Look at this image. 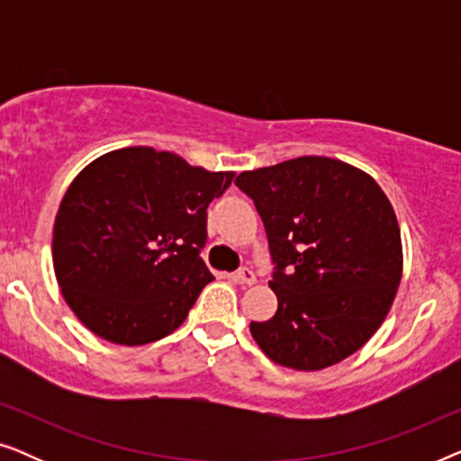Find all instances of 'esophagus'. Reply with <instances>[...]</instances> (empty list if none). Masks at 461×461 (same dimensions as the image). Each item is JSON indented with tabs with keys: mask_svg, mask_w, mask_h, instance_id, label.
Segmentation results:
<instances>
[{
	"mask_svg": "<svg viewBox=\"0 0 461 461\" xmlns=\"http://www.w3.org/2000/svg\"><path fill=\"white\" fill-rule=\"evenodd\" d=\"M232 279H235V283H239V285H254L256 275H254V270L241 268V270H237L235 275H232Z\"/></svg>",
	"mask_w": 461,
	"mask_h": 461,
	"instance_id": "34e87169",
	"label": "esophagus"
}]
</instances>
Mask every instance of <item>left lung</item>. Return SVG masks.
I'll use <instances>...</instances> for the list:
<instances>
[{
	"instance_id": "8db88e82",
	"label": "left lung",
	"mask_w": 461,
	"mask_h": 461,
	"mask_svg": "<svg viewBox=\"0 0 461 461\" xmlns=\"http://www.w3.org/2000/svg\"><path fill=\"white\" fill-rule=\"evenodd\" d=\"M267 229L279 306L249 331L270 361L295 371L331 367L384 323L402 276L394 210L350 163L298 157L241 172Z\"/></svg>"
}]
</instances>
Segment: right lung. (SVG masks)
Listing matches in <instances>:
<instances>
[{"instance_id":"add662e5","label":"right lung","mask_w":461,"mask_h":461,"mask_svg":"<svg viewBox=\"0 0 461 461\" xmlns=\"http://www.w3.org/2000/svg\"><path fill=\"white\" fill-rule=\"evenodd\" d=\"M232 178L150 147L111 150L81 169L52 237L56 281L75 317L122 346L178 330L213 279L199 256L207 205Z\"/></svg>"}]
</instances>
